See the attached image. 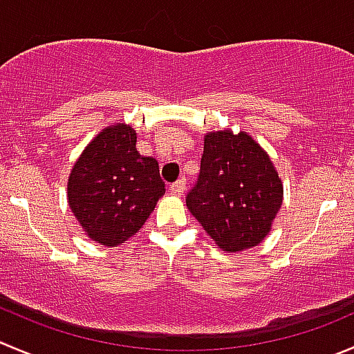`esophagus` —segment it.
<instances>
[{
	"label": "esophagus",
	"mask_w": 354,
	"mask_h": 354,
	"mask_svg": "<svg viewBox=\"0 0 354 354\" xmlns=\"http://www.w3.org/2000/svg\"><path fill=\"white\" fill-rule=\"evenodd\" d=\"M185 188H187V183H185V180H178L176 183L171 185L169 192L173 195H176V197H181V195L185 194Z\"/></svg>",
	"instance_id": "1"
}]
</instances>
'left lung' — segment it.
Masks as SVG:
<instances>
[{"label": "left lung", "instance_id": "left-lung-1", "mask_svg": "<svg viewBox=\"0 0 354 354\" xmlns=\"http://www.w3.org/2000/svg\"><path fill=\"white\" fill-rule=\"evenodd\" d=\"M282 202V178L249 133H205L201 174L187 207L219 249L240 252L259 245Z\"/></svg>", "mask_w": 354, "mask_h": 354}]
</instances>
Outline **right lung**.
<instances>
[{
  "instance_id": "1",
  "label": "right lung",
  "mask_w": 354,
  "mask_h": 354,
  "mask_svg": "<svg viewBox=\"0 0 354 354\" xmlns=\"http://www.w3.org/2000/svg\"><path fill=\"white\" fill-rule=\"evenodd\" d=\"M166 194L159 164L140 156L136 131L115 122L91 140L72 166L67 202L88 239L118 247L145 225Z\"/></svg>"
}]
</instances>
